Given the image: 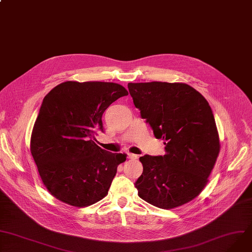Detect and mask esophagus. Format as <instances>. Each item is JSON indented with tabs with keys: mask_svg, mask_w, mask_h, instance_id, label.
Listing matches in <instances>:
<instances>
[{
	"mask_svg": "<svg viewBox=\"0 0 252 252\" xmlns=\"http://www.w3.org/2000/svg\"><path fill=\"white\" fill-rule=\"evenodd\" d=\"M127 158H128L129 159H137L139 157L137 156V154H133V153L127 152Z\"/></svg>",
	"mask_w": 252,
	"mask_h": 252,
	"instance_id": "esophagus-1",
	"label": "esophagus"
}]
</instances>
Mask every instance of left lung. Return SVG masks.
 <instances>
[{"label":"left lung","mask_w":252,"mask_h":252,"mask_svg":"<svg viewBox=\"0 0 252 252\" xmlns=\"http://www.w3.org/2000/svg\"><path fill=\"white\" fill-rule=\"evenodd\" d=\"M135 107L140 110L164 156L139 158L142 175L135 183L147 203L172 209L200 195L220 152L214 115L204 96L184 83H129Z\"/></svg>","instance_id":"left-lung-1"}]
</instances>
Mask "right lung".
Here are the masks:
<instances>
[{
  "instance_id": "1",
  "label": "right lung",
  "mask_w": 252,
  "mask_h": 252,
  "mask_svg": "<svg viewBox=\"0 0 252 252\" xmlns=\"http://www.w3.org/2000/svg\"><path fill=\"white\" fill-rule=\"evenodd\" d=\"M128 92L105 82H64L43 99L34 123L30 151L41 181L60 201L87 207L108 195L126 154L96 145L94 133L103 131L105 110Z\"/></svg>"
}]
</instances>
